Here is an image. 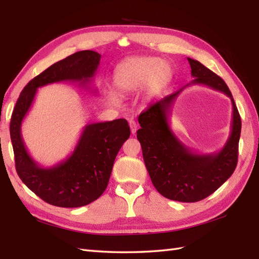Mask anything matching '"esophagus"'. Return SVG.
Wrapping results in <instances>:
<instances>
[{
  "mask_svg": "<svg viewBox=\"0 0 259 259\" xmlns=\"http://www.w3.org/2000/svg\"><path fill=\"white\" fill-rule=\"evenodd\" d=\"M129 125H130V130H131V134L135 135L137 133V129H138V124L135 120H130L129 121Z\"/></svg>",
  "mask_w": 259,
  "mask_h": 259,
  "instance_id": "34e87169",
  "label": "esophagus"
}]
</instances>
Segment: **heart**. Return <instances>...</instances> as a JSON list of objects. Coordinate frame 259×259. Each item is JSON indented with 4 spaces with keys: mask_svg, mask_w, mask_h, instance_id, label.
<instances>
[{
    "mask_svg": "<svg viewBox=\"0 0 259 259\" xmlns=\"http://www.w3.org/2000/svg\"><path fill=\"white\" fill-rule=\"evenodd\" d=\"M172 71L164 61L156 57H133L123 60L114 69L113 85L119 96L142 89L146 100L158 97L171 79ZM111 103H118L119 97L113 92L107 93Z\"/></svg>",
    "mask_w": 259,
    "mask_h": 259,
    "instance_id": "heart-1",
    "label": "heart"
}]
</instances>
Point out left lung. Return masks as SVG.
Instances as JSON below:
<instances>
[{
  "instance_id": "8db88e82",
  "label": "left lung",
  "mask_w": 259,
  "mask_h": 259,
  "mask_svg": "<svg viewBox=\"0 0 259 259\" xmlns=\"http://www.w3.org/2000/svg\"><path fill=\"white\" fill-rule=\"evenodd\" d=\"M188 62L195 79L140 113L141 128L137 131V138L141 144L146 168L159 194L176 201L196 202L210 196L233 175L238 160L241 120L232 92L221 76L197 60L188 58ZM191 84L207 85L225 93L232 100V131L221 152L208 155L192 153L169 128V108L184 88Z\"/></svg>"
}]
</instances>
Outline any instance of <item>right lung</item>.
Returning a JSON list of instances; mask_svg holds the SVG:
<instances>
[{
  "instance_id": "add662e5",
  "label": "right lung",
  "mask_w": 259,
  "mask_h": 259,
  "mask_svg": "<svg viewBox=\"0 0 259 259\" xmlns=\"http://www.w3.org/2000/svg\"><path fill=\"white\" fill-rule=\"evenodd\" d=\"M100 59L98 52L84 50L52 64L24 87L11 117L10 135L16 172L27 188L53 206L82 207L103 194L114 159L130 136L128 121L115 119L87 124L71 156L50 168L41 167L29 155L21 135L22 121L29 112L37 88L62 81L78 82L87 88Z\"/></svg>"
}]
</instances>
